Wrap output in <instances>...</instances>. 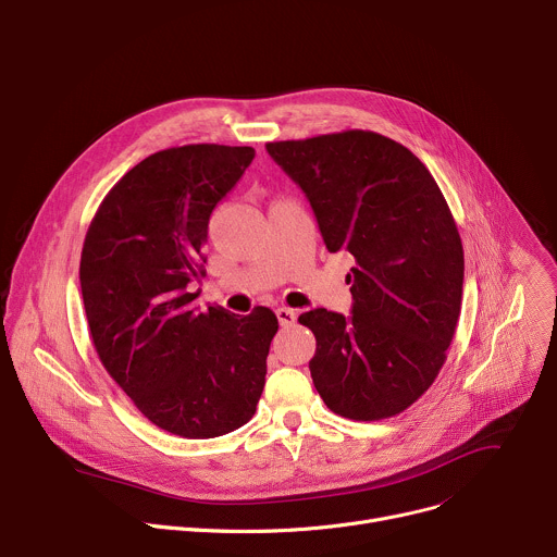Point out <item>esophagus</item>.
Masks as SVG:
<instances>
[{"label": "esophagus", "mask_w": 557, "mask_h": 557, "mask_svg": "<svg viewBox=\"0 0 557 557\" xmlns=\"http://www.w3.org/2000/svg\"><path fill=\"white\" fill-rule=\"evenodd\" d=\"M275 315H277V320H280V326H293L295 320H297V313H295L293 309H288V307L275 309Z\"/></svg>", "instance_id": "34e87169"}]
</instances>
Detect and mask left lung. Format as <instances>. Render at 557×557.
<instances>
[{
    "label": "left lung",
    "instance_id": "left-lung-1",
    "mask_svg": "<svg viewBox=\"0 0 557 557\" xmlns=\"http://www.w3.org/2000/svg\"><path fill=\"white\" fill-rule=\"evenodd\" d=\"M267 150L307 193L329 252L356 258L350 318L299 315L318 342L309 369L320 397L358 422L407 411L444 367L462 309L465 250L437 182L407 146L373 131Z\"/></svg>",
    "mask_w": 557,
    "mask_h": 557
}]
</instances>
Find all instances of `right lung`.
Returning a JSON list of instances; mask_svg holds the SVG:
<instances>
[{"label":"right lung","instance_id":"obj_1","mask_svg":"<svg viewBox=\"0 0 557 557\" xmlns=\"http://www.w3.org/2000/svg\"><path fill=\"white\" fill-rule=\"evenodd\" d=\"M256 158L250 146L186 144L148 156L102 199L79 282L92 346L156 426L209 440L256 416L277 318L258 307L199 313L209 218Z\"/></svg>","mask_w":557,"mask_h":557}]
</instances>
